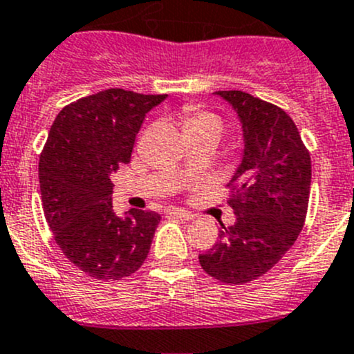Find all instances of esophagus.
Instances as JSON below:
<instances>
[{
    "mask_svg": "<svg viewBox=\"0 0 354 354\" xmlns=\"http://www.w3.org/2000/svg\"><path fill=\"white\" fill-rule=\"evenodd\" d=\"M166 212H167V216L178 217V219H181V221H192V219H195L194 214L188 212V210H185V209H176V207H169V209H167Z\"/></svg>",
    "mask_w": 354,
    "mask_h": 354,
    "instance_id": "esophagus-1",
    "label": "esophagus"
}]
</instances>
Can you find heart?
Returning <instances> with one entry per match:
<instances>
[{
    "mask_svg": "<svg viewBox=\"0 0 354 354\" xmlns=\"http://www.w3.org/2000/svg\"><path fill=\"white\" fill-rule=\"evenodd\" d=\"M214 121L219 123V120H217L214 114L203 113V111H190V113L187 114V118H185V130L188 131L192 130V128H200L207 123H214Z\"/></svg>",
    "mask_w": 354,
    "mask_h": 354,
    "instance_id": "obj_1",
    "label": "heart"
}]
</instances>
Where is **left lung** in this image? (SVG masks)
<instances>
[{"label":"left lung","mask_w":354,"mask_h":354,"mask_svg":"<svg viewBox=\"0 0 354 354\" xmlns=\"http://www.w3.org/2000/svg\"><path fill=\"white\" fill-rule=\"evenodd\" d=\"M236 113L241 162L227 187L236 223L200 253L202 269L226 284H245L272 269L291 248L308 209L312 160L295 121L277 106L241 91L214 92Z\"/></svg>","instance_id":"8db88e82"}]
</instances>
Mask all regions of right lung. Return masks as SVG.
<instances>
[{
    "label": "right lung",
    "mask_w": 354,
    "mask_h": 354,
    "mask_svg": "<svg viewBox=\"0 0 354 354\" xmlns=\"http://www.w3.org/2000/svg\"><path fill=\"white\" fill-rule=\"evenodd\" d=\"M167 95L108 88L65 106L39 159L42 209L66 259L99 281H118L142 267L160 216L113 210V181L130 162L145 114Z\"/></svg>",
    "instance_id": "1"
}]
</instances>
